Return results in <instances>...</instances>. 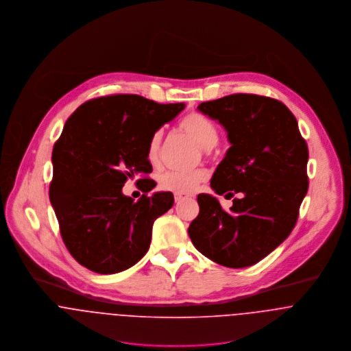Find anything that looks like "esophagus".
Returning <instances> with one entry per match:
<instances>
[{
  "instance_id": "1",
  "label": "esophagus",
  "mask_w": 351,
  "mask_h": 351,
  "mask_svg": "<svg viewBox=\"0 0 351 351\" xmlns=\"http://www.w3.org/2000/svg\"><path fill=\"white\" fill-rule=\"evenodd\" d=\"M189 197H190V195L175 194V202L179 203V202H182L184 199H189Z\"/></svg>"
}]
</instances>
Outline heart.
<instances>
[{"mask_svg":"<svg viewBox=\"0 0 351 351\" xmlns=\"http://www.w3.org/2000/svg\"><path fill=\"white\" fill-rule=\"evenodd\" d=\"M179 128L203 149H211L219 141V132L215 123L200 113H190L184 116L179 122ZM161 137V132L157 130L148 141L147 158L152 165H156L160 158ZM206 179L207 172L204 169H196L193 172L169 171L158 178V187L165 193L193 194L203 182H206Z\"/></svg>","mask_w":351,"mask_h":351,"instance_id":"1","label":"heart"}]
</instances>
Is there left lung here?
Instances as JSON below:
<instances>
[{
    "mask_svg": "<svg viewBox=\"0 0 351 351\" xmlns=\"http://www.w3.org/2000/svg\"><path fill=\"white\" fill-rule=\"evenodd\" d=\"M197 109L226 129L232 144L211 187L229 199L239 197L226 211L217 197L197 195L200 211L189 228L190 238L219 265H254L296 225L308 191L307 143L292 112L271 97L232 94Z\"/></svg>",
    "mask_w": 351,
    "mask_h": 351,
    "instance_id": "1",
    "label": "left lung"
}]
</instances>
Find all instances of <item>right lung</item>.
Returning <instances> with one entry per match:
<instances>
[{"label": "right lung", "mask_w": 351, "mask_h": 351, "mask_svg": "<svg viewBox=\"0 0 351 351\" xmlns=\"http://www.w3.org/2000/svg\"><path fill=\"white\" fill-rule=\"evenodd\" d=\"M184 104H157L136 94H113L82 104L69 117L52 151L49 200L62 239L84 268L118 273L138 263L149 249L152 226L173 206L172 193H148L151 136L172 121ZM145 195L121 194L130 177Z\"/></svg>", "instance_id": "right-lung-1"}]
</instances>
